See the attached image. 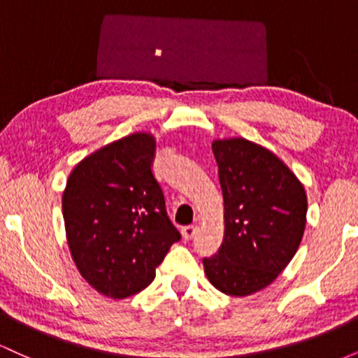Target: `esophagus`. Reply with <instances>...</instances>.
<instances>
[{"mask_svg": "<svg viewBox=\"0 0 358 358\" xmlns=\"http://www.w3.org/2000/svg\"><path fill=\"white\" fill-rule=\"evenodd\" d=\"M196 232H199V227H196V225H185V227L182 229L183 239H187V241L193 239V237L196 236Z\"/></svg>", "mask_w": 358, "mask_h": 358, "instance_id": "obj_1", "label": "esophagus"}]
</instances>
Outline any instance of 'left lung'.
Here are the masks:
<instances>
[{
  "label": "left lung",
  "instance_id": "obj_1",
  "mask_svg": "<svg viewBox=\"0 0 358 358\" xmlns=\"http://www.w3.org/2000/svg\"><path fill=\"white\" fill-rule=\"evenodd\" d=\"M224 196V241L203 259L205 274L229 296L269 286L289 264L306 227L303 183L268 148L245 138L213 139Z\"/></svg>",
  "mask_w": 358,
  "mask_h": 358
}]
</instances>
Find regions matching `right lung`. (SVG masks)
I'll return each mask as SVG.
<instances>
[{"label": "right lung", "mask_w": 358, "mask_h": 358, "mask_svg": "<svg viewBox=\"0 0 358 358\" xmlns=\"http://www.w3.org/2000/svg\"><path fill=\"white\" fill-rule=\"evenodd\" d=\"M155 148L151 133L99 148L73 166L62 195L73 262L108 298L124 299L145 289L182 237L151 171Z\"/></svg>", "instance_id": "1"}]
</instances>
